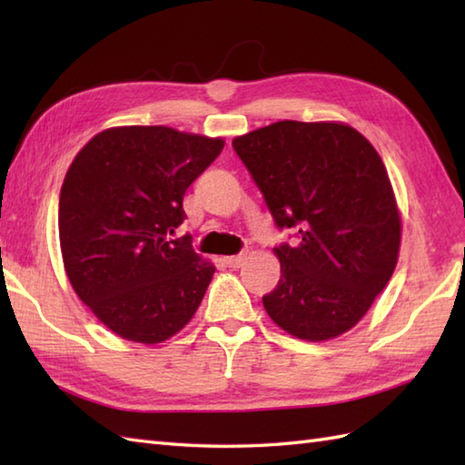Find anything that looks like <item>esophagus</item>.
Here are the masks:
<instances>
[{
	"mask_svg": "<svg viewBox=\"0 0 465 465\" xmlns=\"http://www.w3.org/2000/svg\"><path fill=\"white\" fill-rule=\"evenodd\" d=\"M227 265H230V268H240V265L245 262V255L243 253H240V255H230V258H225L223 260Z\"/></svg>",
	"mask_w": 465,
	"mask_h": 465,
	"instance_id": "esophagus-1",
	"label": "esophagus"
}]
</instances>
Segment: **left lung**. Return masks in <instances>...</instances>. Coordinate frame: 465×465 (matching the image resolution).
<instances>
[{
  "label": "left lung",
  "mask_w": 465,
  "mask_h": 465,
  "mask_svg": "<svg viewBox=\"0 0 465 465\" xmlns=\"http://www.w3.org/2000/svg\"><path fill=\"white\" fill-rule=\"evenodd\" d=\"M278 227V288L263 295L275 325L298 340L350 331L396 270L401 213L375 147L341 122H275L233 137Z\"/></svg>",
  "instance_id": "1"
}]
</instances>
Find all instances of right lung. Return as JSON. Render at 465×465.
I'll use <instances>...</instances> for the list:
<instances>
[{
    "label": "right lung",
    "mask_w": 465,
    "mask_h": 465,
    "mask_svg": "<svg viewBox=\"0 0 465 465\" xmlns=\"http://www.w3.org/2000/svg\"><path fill=\"white\" fill-rule=\"evenodd\" d=\"M223 143L120 125L94 135L69 165L59 192L64 268L77 298L122 340L162 343L200 308L215 265L172 235L185 190Z\"/></svg>",
    "instance_id": "1"
}]
</instances>
